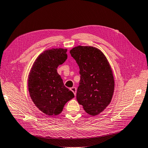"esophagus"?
<instances>
[{
	"instance_id": "1",
	"label": "esophagus",
	"mask_w": 148,
	"mask_h": 148,
	"mask_svg": "<svg viewBox=\"0 0 148 148\" xmlns=\"http://www.w3.org/2000/svg\"><path fill=\"white\" fill-rule=\"evenodd\" d=\"M71 90L72 92H73L74 95H76V90H77V89H76V87H74H74L71 88Z\"/></svg>"
}]
</instances>
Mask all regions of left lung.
<instances>
[{
	"mask_svg": "<svg viewBox=\"0 0 148 148\" xmlns=\"http://www.w3.org/2000/svg\"><path fill=\"white\" fill-rule=\"evenodd\" d=\"M70 53L79 67L78 103L88 114H99L110 103L114 92V78L108 61L99 49L92 46H77Z\"/></svg>",
	"mask_w": 148,
	"mask_h": 148,
	"instance_id": "left-lung-1",
	"label": "left lung"
}]
</instances>
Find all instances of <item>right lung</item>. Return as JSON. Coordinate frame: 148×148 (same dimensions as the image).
Instances as JSON below:
<instances>
[{"instance_id":"1","label":"right lung","mask_w":148,"mask_h":148,"mask_svg":"<svg viewBox=\"0 0 148 148\" xmlns=\"http://www.w3.org/2000/svg\"><path fill=\"white\" fill-rule=\"evenodd\" d=\"M67 49H48L34 62L28 77V90L34 105L47 115H56L63 111L66 102L74 97L65 87L57 68L67 58Z\"/></svg>"}]
</instances>
